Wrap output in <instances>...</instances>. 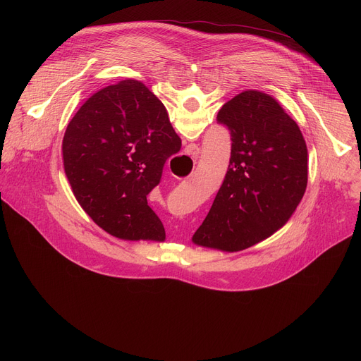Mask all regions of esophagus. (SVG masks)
<instances>
[{
    "label": "esophagus",
    "instance_id": "obj_1",
    "mask_svg": "<svg viewBox=\"0 0 361 361\" xmlns=\"http://www.w3.org/2000/svg\"><path fill=\"white\" fill-rule=\"evenodd\" d=\"M185 154L187 156H191V159L195 161L197 156L200 154V147L197 144H190L187 148H185Z\"/></svg>",
    "mask_w": 361,
    "mask_h": 361
}]
</instances>
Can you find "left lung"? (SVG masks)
Instances as JSON below:
<instances>
[{
    "instance_id": "obj_1",
    "label": "left lung",
    "mask_w": 361,
    "mask_h": 361,
    "mask_svg": "<svg viewBox=\"0 0 361 361\" xmlns=\"http://www.w3.org/2000/svg\"><path fill=\"white\" fill-rule=\"evenodd\" d=\"M217 120L231 134L230 166L192 243L235 252L290 220L305 192L308 152L297 123L263 91L237 94Z\"/></svg>"
}]
</instances>
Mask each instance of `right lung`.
Returning a JSON list of instances; mask_svg holds the SVG:
<instances>
[{
	"label": "right lung",
	"instance_id": "right-lung-1",
	"mask_svg": "<svg viewBox=\"0 0 361 361\" xmlns=\"http://www.w3.org/2000/svg\"><path fill=\"white\" fill-rule=\"evenodd\" d=\"M180 148L163 102L141 81L124 80L94 92L70 121L64 171L98 227L121 240L161 243L166 230L147 195Z\"/></svg>",
	"mask_w": 361,
	"mask_h": 361
}]
</instances>
